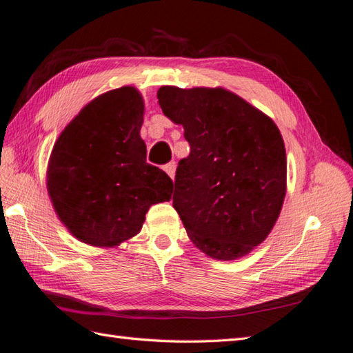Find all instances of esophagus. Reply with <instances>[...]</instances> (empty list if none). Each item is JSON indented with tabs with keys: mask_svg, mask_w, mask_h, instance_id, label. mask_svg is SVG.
Returning <instances> with one entry per match:
<instances>
[{
	"mask_svg": "<svg viewBox=\"0 0 353 353\" xmlns=\"http://www.w3.org/2000/svg\"><path fill=\"white\" fill-rule=\"evenodd\" d=\"M163 170H165V172H167V174H168L171 179H174V172H176V162H168V163L165 165V167H163Z\"/></svg>",
	"mask_w": 353,
	"mask_h": 353,
	"instance_id": "obj_1",
	"label": "esophagus"
}]
</instances>
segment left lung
<instances>
[{
  "label": "left lung",
  "mask_w": 353,
  "mask_h": 353,
  "mask_svg": "<svg viewBox=\"0 0 353 353\" xmlns=\"http://www.w3.org/2000/svg\"><path fill=\"white\" fill-rule=\"evenodd\" d=\"M159 105L183 125L172 206L192 243L236 260L263 241L286 194V151L277 125L223 88L161 87Z\"/></svg>",
  "instance_id": "left-lung-1"
}]
</instances>
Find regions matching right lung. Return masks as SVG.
Returning a JSON list of instances; mask_svg holds the SVG:
<instances>
[{
    "mask_svg": "<svg viewBox=\"0 0 353 353\" xmlns=\"http://www.w3.org/2000/svg\"><path fill=\"white\" fill-rule=\"evenodd\" d=\"M142 96L133 87L101 94L68 123L47 171L57 214L76 239L116 246L141 231L151 205L171 199L172 181L147 162Z\"/></svg>",
    "mask_w": 353,
    "mask_h": 353,
    "instance_id": "right-lung-1",
    "label": "right lung"
}]
</instances>
